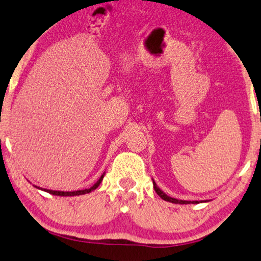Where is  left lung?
I'll list each match as a JSON object with an SVG mask.
<instances>
[{
  "label": "left lung",
  "instance_id": "obj_1",
  "mask_svg": "<svg viewBox=\"0 0 261 261\" xmlns=\"http://www.w3.org/2000/svg\"><path fill=\"white\" fill-rule=\"evenodd\" d=\"M152 184H154L155 192L158 193L159 196L161 197L163 200L171 201V203H174V204H198V203H199V201H198V200H180V199H175V198H172V197L167 196V194L163 192L162 190H160V187L156 185V182L154 181V180H152Z\"/></svg>",
  "mask_w": 261,
  "mask_h": 261
}]
</instances>
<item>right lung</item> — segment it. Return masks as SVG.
<instances>
[{
    "label": "right lung",
    "instance_id": "obj_1",
    "mask_svg": "<svg viewBox=\"0 0 261 261\" xmlns=\"http://www.w3.org/2000/svg\"><path fill=\"white\" fill-rule=\"evenodd\" d=\"M103 175H105V173L100 176L98 181H96L94 185L92 187H89V189H85V190H77V191H67V192H64V191H54V190H46V189H40V187L38 186H34L37 187L38 190H41V191H45V192L50 193V194H54V196H61V197H74V196H81V194H86V193H89L92 192V191H94L96 187H98L100 184H101L102 179H103Z\"/></svg>",
    "mask_w": 261,
    "mask_h": 261
}]
</instances>
